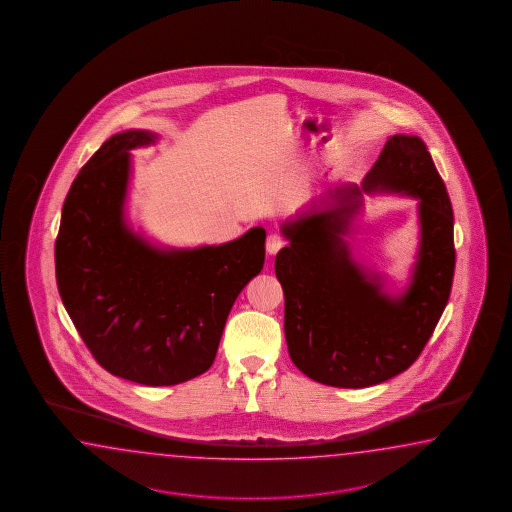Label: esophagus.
Returning a JSON list of instances; mask_svg holds the SVG:
<instances>
[{
    "label": "esophagus",
    "mask_w": 512,
    "mask_h": 512,
    "mask_svg": "<svg viewBox=\"0 0 512 512\" xmlns=\"http://www.w3.org/2000/svg\"><path fill=\"white\" fill-rule=\"evenodd\" d=\"M283 246V237H279V235H275V233H273V235H270L268 240H266V253H268V255H275V253L281 250Z\"/></svg>",
    "instance_id": "1"
}]
</instances>
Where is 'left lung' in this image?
<instances>
[{"instance_id":"obj_1","label":"left lung","mask_w":512,"mask_h":512,"mask_svg":"<svg viewBox=\"0 0 512 512\" xmlns=\"http://www.w3.org/2000/svg\"><path fill=\"white\" fill-rule=\"evenodd\" d=\"M418 200L420 244L409 283L352 255L349 239L364 194ZM288 246L275 257L284 292V336L292 362L327 386L382 384L413 364L448 303L454 279V213L421 137L395 134L364 182L343 183L281 224ZM394 285V284H393Z\"/></svg>"}]
</instances>
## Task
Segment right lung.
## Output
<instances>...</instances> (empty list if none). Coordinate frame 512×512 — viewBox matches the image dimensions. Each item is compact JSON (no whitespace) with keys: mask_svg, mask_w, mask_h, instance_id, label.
<instances>
[{"mask_svg":"<svg viewBox=\"0 0 512 512\" xmlns=\"http://www.w3.org/2000/svg\"><path fill=\"white\" fill-rule=\"evenodd\" d=\"M158 139L141 128L117 132L80 169L62 207L55 266L62 303L95 360L136 384L174 386L215 362L229 310L264 266L266 231L172 248L134 228L130 150Z\"/></svg>","mask_w":512,"mask_h":512,"instance_id":"add662e5","label":"right lung"}]
</instances>
